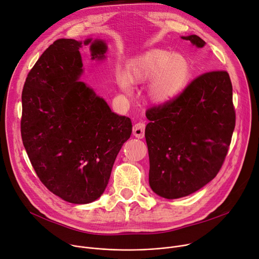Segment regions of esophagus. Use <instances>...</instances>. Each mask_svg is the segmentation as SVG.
<instances>
[{
  "label": "esophagus",
  "instance_id": "obj_1",
  "mask_svg": "<svg viewBox=\"0 0 259 259\" xmlns=\"http://www.w3.org/2000/svg\"><path fill=\"white\" fill-rule=\"evenodd\" d=\"M145 129H146V124L143 122L136 123L133 127V135L137 138H144L145 137Z\"/></svg>",
  "mask_w": 259,
  "mask_h": 259
}]
</instances>
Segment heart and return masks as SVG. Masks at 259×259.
<instances>
[{
  "label": "heart",
  "mask_w": 259,
  "mask_h": 259,
  "mask_svg": "<svg viewBox=\"0 0 259 259\" xmlns=\"http://www.w3.org/2000/svg\"><path fill=\"white\" fill-rule=\"evenodd\" d=\"M191 74L188 60L163 50H152L130 63L125 75L117 76V82L125 92H130L131 83L150 81L149 97L156 103L166 102L184 89Z\"/></svg>",
  "instance_id": "obj_1"
}]
</instances>
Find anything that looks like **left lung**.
I'll use <instances>...</instances> for the list:
<instances>
[{"label": "left lung", "instance_id": "8db88e82", "mask_svg": "<svg viewBox=\"0 0 259 259\" xmlns=\"http://www.w3.org/2000/svg\"><path fill=\"white\" fill-rule=\"evenodd\" d=\"M197 48L196 35L182 37ZM152 190L175 199L199 190L221 169L236 126L232 84L224 70L194 78L175 98L146 111Z\"/></svg>", "mask_w": 259, "mask_h": 259}]
</instances>
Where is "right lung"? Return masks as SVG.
Masks as SVG:
<instances>
[{"instance_id": "add662e5", "label": "right lung", "mask_w": 259, "mask_h": 259, "mask_svg": "<svg viewBox=\"0 0 259 259\" xmlns=\"http://www.w3.org/2000/svg\"><path fill=\"white\" fill-rule=\"evenodd\" d=\"M92 59H103L106 44L88 39ZM81 42L58 39L27 76L22 89L20 133L41 183L71 203H90L104 192L116 155L130 138L129 117L78 78Z\"/></svg>"}]
</instances>
